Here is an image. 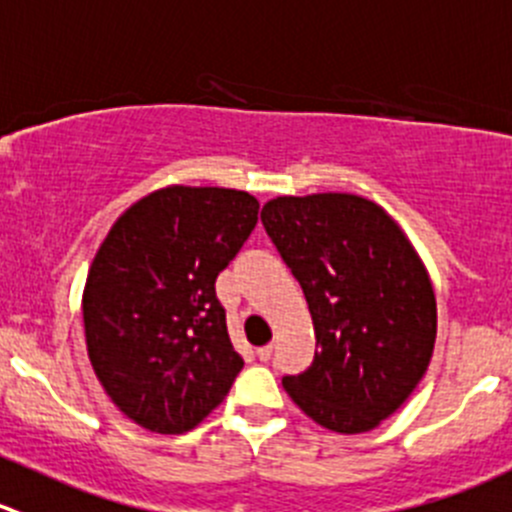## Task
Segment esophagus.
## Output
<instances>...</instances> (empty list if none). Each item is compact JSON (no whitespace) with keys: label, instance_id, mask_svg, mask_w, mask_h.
<instances>
[{"label":"esophagus","instance_id":"34e87169","mask_svg":"<svg viewBox=\"0 0 512 512\" xmlns=\"http://www.w3.org/2000/svg\"><path fill=\"white\" fill-rule=\"evenodd\" d=\"M257 357H260L262 362H267L272 357V345H262V347H257Z\"/></svg>","mask_w":512,"mask_h":512}]
</instances>
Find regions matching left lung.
<instances>
[{
	"instance_id": "1",
	"label": "left lung",
	"mask_w": 512,
	"mask_h": 512,
	"mask_svg": "<svg viewBox=\"0 0 512 512\" xmlns=\"http://www.w3.org/2000/svg\"><path fill=\"white\" fill-rule=\"evenodd\" d=\"M262 225L305 292L315 360L282 377L322 428L357 435L410 398L438 335L433 282L403 227L350 192L275 197Z\"/></svg>"
}]
</instances>
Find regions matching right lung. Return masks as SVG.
Returning <instances> with one entry per match:
<instances>
[{
	"label": "right lung",
	"instance_id": "obj_1",
	"mask_svg": "<svg viewBox=\"0 0 512 512\" xmlns=\"http://www.w3.org/2000/svg\"><path fill=\"white\" fill-rule=\"evenodd\" d=\"M260 202L227 187L170 185L124 210L82 292L87 355L140 428L180 435L230 393L242 357L215 280L257 225Z\"/></svg>",
	"mask_w": 512,
	"mask_h": 512
}]
</instances>
